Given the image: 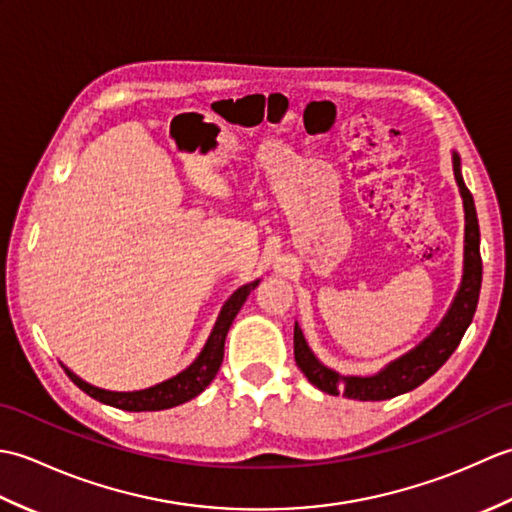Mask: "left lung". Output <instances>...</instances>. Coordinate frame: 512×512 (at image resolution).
<instances>
[{
  "label": "left lung",
  "mask_w": 512,
  "mask_h": 512,
  "mask_svg": "<svg viewBox=\"0 0 512 512\" xmlns=\"http://www.w3.org/2000/svg\"><path fill=\"white\" fill-rule=\"evenodd\" d=\"M453 173L460 187L464 204V273L458 295H455L449 312L444 314L440 325L411 352L391 361L374 376H343L325 367L312 354L303 332L295 323V361L299 369L314 387L325 394L345 396L352 400H387L416 389L424 380L431 378L449 361V356L460 345L462 336L473 321L482 288V257H480V224L473 204V195L462 180L460 156L453 154Z\"/></svg>",
  "instance_id": "left-lung-1"
}]
</instances>
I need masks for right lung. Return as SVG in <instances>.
I'll return each mask as SVG.
<instances>
[{
    "label": "right lung",
    "instance_id": "1",
    "mask_svg": "<svg viewBox=\"0 0 512 512\" xmlns=\"http://www.w3.org/2000/svg\"><path fill=\"white\" fill-rule=\"evenodd\" d=\"M257 284H259V279L250 281V284L237 288L233 295L228 297V301L222 306L220 317H217L209 339H206L198 358H195V361L187 369H182L180 374H176L169 380H162V383H158L154 387H147V389H140V391H110V389H101V387L85 383L83 378H79L63 365L65 374H68L72 383L79 389H83L85 394L92 396L94 400L103 402V405H110L116 409L160 411V409L178 407V405H182V402H187L198 394H202V391L211 385V380L215 378L217 369H220V365H222L224 341H226L228 328H231V323L237 317V312L242 310L246 297L257 288Z\"/></svg>",
    "mask_w": 512,
    "mask_h": 512
}]
</instances>
